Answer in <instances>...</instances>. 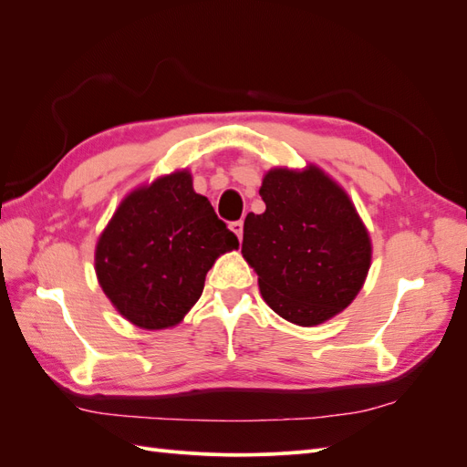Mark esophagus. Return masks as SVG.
<instances>
[{
  "label": "esophagus",
  "instance_id": "1",
  "mask_svg": "<svg viewBox=\"0 0 467 467\" xmlns=\"http://www.w3.org/2000/svg\"><path fill=\"white\" fill-rule=\"evenodd\" d=\"M230 230H232V232L237 235L239 242H242V239H244V220L232 222V223H230Z\"/></svg>",
  "mask_w": 467,
  "mask_h": 467
}]
</instances>
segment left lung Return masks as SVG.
Here are the masks:
<instances>
[{
	"instance_id": "left-lung-1",
	"label": "left lung",
	"mask_w": 467,
	"mask_h": 467,
	"mask_svg": "<svg viewBox=\"0 0 467 467\" xmlns=\"http://www.w3.org/2000/svg\"><path fill=\"white\" fill-rule=\"evenodd\" d=\"M249 212L242 253L259 275L265 302L296 325H317L345 309L370 268V237L341 187L317 167L273 169Z\"/></svg>"
}]
</instances>
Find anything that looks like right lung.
Listing matches in <instances>:
<instances>
[{
    "mask_svg": "<svg viewBox=\"0 0 467 467\" xmlns=\"http://www.w3.org/2000/svg\"><path fill=\"white\" fill-rule=\"evenodd\" d=\"M239 242L187 171L126 196L95 251L99 285L142 329L177 325L201 298L210 266Z\"/></svg>",
    "mask_w": 467,
    "mask_h": 467,
    "instance_id": "right-lung-1",
    "label": "right lung"
}]
</instances>
